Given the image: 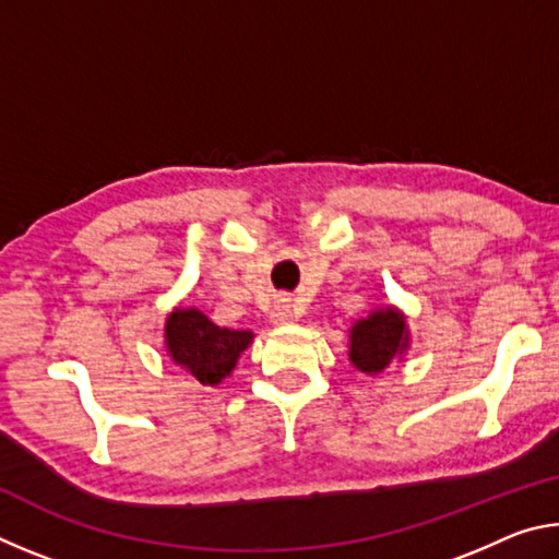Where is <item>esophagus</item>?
Listing matches in <instances>:
<instances>
[{
    "mask_svg": "<svg viewBox=\"0 0 559 559\" xmlns=\"http://www.w3.org/2000/svg\"><path fill=\"white\" fill-rule=\"evenodd\" d=\"M293 318H296V306H293L290 298L278 296L276 300H273V308H271L273 325H288V323H293Z\"/></svg>",
    "mask_w": 559,
    "mask_h": 559,
    "instance_id": "34e87169",
    "label": "esophagus"
}]
</instances>
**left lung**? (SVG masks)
<instances>
[{"label": "left lung", "instance_id": "1", "mask_svg": "<svg viewBox=\"0 0 559 559\" xmlns=\"http://www.w3.org/2000/svg\"><path fill=\"white\" fill-rule=\"evenodd\" d=\"M404 316L394 308H382L370 318L359 320L349 333V359L367 374L382 372L394 357L406 349Z\"/></svg>", "mask_w": 559, "mask_h": 559}]
</instances>
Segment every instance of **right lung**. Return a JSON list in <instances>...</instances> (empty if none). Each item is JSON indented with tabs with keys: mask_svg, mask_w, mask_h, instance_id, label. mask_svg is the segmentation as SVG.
<instances>
[{
	"mask_svg": "<svg viewBox=\"0 0 559 559\" xmlns=\"http://www.w3.org/2000/svg\"><path fill=\"white\" fill-rule=\"evenodd\" d=\"M167 353L175 362L202 384H219L229 377L236 359L251 345L249 330H229L214 325L194 308L169 313L165 325Z\"/></svg>",
	"mask_w": 559,
	"mask_h": 559,
	"instance_id": "right-lung-1",
	"label": "right lung"
}]
</instances>
